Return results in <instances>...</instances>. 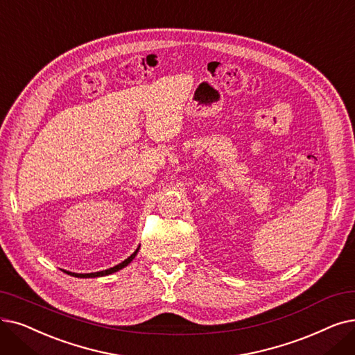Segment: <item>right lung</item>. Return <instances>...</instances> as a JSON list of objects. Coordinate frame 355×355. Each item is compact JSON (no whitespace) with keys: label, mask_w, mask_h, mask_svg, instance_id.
<instances>
[{"label":"right lung","mask_w":355,"mask_h":355,"mask_svg":"<svg viewBox=\"0 0 355 355\" xmlns=\"http://www.w3.org/2000/svg\"><path fill=\"white\" fill-rule=\"evenodd\" d=\"M137 251H139V248H137L128 259H125L123 261V263H120L119 266H116V267H113V268H109V270H103V271H98V272H89V274H76V272H68V274H71V275H73V277H81V279H89V277H103V275H109V274H112V272H116V271H119V270H121V268H125L128 264H130L132 263V259L136 257V254H137Z\"/></svg>","instance_id":"1"}]
</instances>
